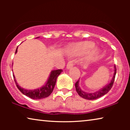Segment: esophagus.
<instances>
[{
	"mask_svg": "<svg viewBox=\"0 0 130 130\" xmlns=\"http://www.w3.org/2000/svg\"><path fill=\"white\" fill-rule=\"evenodd\" d=\"M74 64V61H73V60L72 61H69L68 63H67V66H66L67 69H71L73 66Z\"/></svg>",
	"mask_w": 130,
	"mask_h": 130,
	"instance_id": "obj_1",
	"label": "esophagus"
}]
</instances>
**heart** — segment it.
Masks as SVG:
<instances>
[{
  "mask_svg": "<svg viewBox=\"0 0 130 130\" xmlns=\"http://www.w3.org/2000/svg\"><path fill=\"white\" fill-rule=\"evenodd\" d=\"M94 47H95V43L93 42L83 41L78 42V43L74 44V45L73 46V48L76 51H79V52L86 53L90 50L93 49ZM99 54V49L97 48H94L92 50L89 59L92 60L96 59L97 57L98 56Z\"/></svg>",
  "mask_w": 130,
  "mask_h": 130,
  "instance_id": "heart-1",
  "label": "heart"
}]
</instances>
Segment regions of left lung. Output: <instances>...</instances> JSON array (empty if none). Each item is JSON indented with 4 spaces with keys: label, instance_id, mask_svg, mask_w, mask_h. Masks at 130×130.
<instances>
[{
    "label": "left lung",
    "instance_id": "1",
    "mask_svg": "<svg viewBox=\"0 0 130 130\" xmlns=\"http://www.w3.org/2000/svg\"><path fill=\"white\" fill-rule=\"evenodd\" d=\"M116 67L114 66V72H113V77L112 78L111 80L110 81L109 83L100 89L94 92H86L83 91L81 89V88L79 86V79L75 83V88L76 92L79 94L80 96L83 98L88 99V100H93V99H96L99 98H101L102 96H104L108 93L111 89L112 87L113 83L114 82V79L115 77V74H116Z\"/></svg>",
    "mask_w": 130,
    "mask_h": 130
}]
</instances>
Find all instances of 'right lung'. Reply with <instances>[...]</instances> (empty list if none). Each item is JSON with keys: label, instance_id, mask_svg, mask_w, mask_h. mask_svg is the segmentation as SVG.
<instances>
[{"label": "right lung", "instance_id": "1", "mask_svg": "<svg viewBox=\"0 0 130 130\" xmlns=\"http://www.w3.org/2000/svg\"><path fill=\"white\" fill-rule=\"evenodd\" d=\"M40 38V37H37L36 38ZM18 47L17 48V50H16L15 54L17 53ZM62 72H63V70L61 69L52 70L50 73V74L48 79L47 81L46 82L45 84L42 87H41V88L35 89L34 90H27L22 88L17 83V80H16L15 77L13 74V76L17 88H18V89L24 95L27 96L30 98L33 99H41L45 98L51 95V93L53 92V89H54L55 85H56V83L58 76V75H60Z\"/></svg>", "mask_w": 130, "mask_h": 130}]
</instances>
